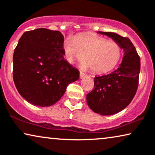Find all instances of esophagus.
Segmentation results:
<instances>
[{
  "label": "esophagus",
  "mask_w": 155,
  "mask_h": 155,
  "mask_svg": "<svg viewBox=\"0 0 155 155\" xmlns=\"http://www.w3.org/2000/svg\"><path fill=\"white\" fill-rule=\"evenodd\" d=\"M87 75L86 74H84V73L82 72H80V79H83V78H84L85 77H86Z\"/></svg>",
  "instance_id": "obj_1"
}]
</instances>
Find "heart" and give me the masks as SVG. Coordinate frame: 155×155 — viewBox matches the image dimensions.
<instances>
[{
	"instance_id": "1",
	"label": "heart",
	"mask_w": 155,
	"mask_h": 155,
	"mask_svg": "<svg viewBox=\"0 0 155 155\" xmlns=\"http://www.w3.org/2000/svg\"><path fill=\"white\" fill-rule=\"evenodd\" d=\"M63 48L68 63L73 64L84 57L81 68L84 70L91 68L96 73L111 71L122 57V49L117 43L94 35L69 36L65 40Z\"/></svg>"
}]
</instances>
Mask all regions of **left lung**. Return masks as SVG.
<instances>
[{
  "mask_svg": "<svg viewBox=\"0 0 155 155\" xmlns=\"http://www.w3.org/2000/svg\"><path fill=\"white\" fill-rule=\"evenodd\" d=\"M96 33L110 38L124 51L117 70L94 78V88L87 95L91 110L101 115H111L122 111L133 100L138 85L140 60L129 38L112 32Z\"/></svg>",
  "mask_w": 155,
  "mask_h": 155,
  "instance_id": "1",
  "label": "left lung"
}]
</instances>
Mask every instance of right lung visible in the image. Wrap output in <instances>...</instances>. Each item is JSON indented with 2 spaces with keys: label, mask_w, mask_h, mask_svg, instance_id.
Instances as JSON below:
<instances>
[{
  "label": "right lung",
  "mask_w": 155,
  "mask_h": 155,
  "mask_svg": "<svg viewBox=\"0 0 155 155\" xmlns=\"http://www.w3.org/2000/svg\"><path fill=\"white\" fill-rule=\"evenodd\" d=\"M64 35L40 28L21 35L13 55V80L18 92L33 105L48 107L60 100L80 72L64 60Z\"/></svg>",
  "instance_id": "right-lung-1"
}]
</instances>
